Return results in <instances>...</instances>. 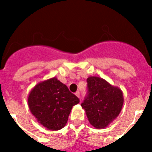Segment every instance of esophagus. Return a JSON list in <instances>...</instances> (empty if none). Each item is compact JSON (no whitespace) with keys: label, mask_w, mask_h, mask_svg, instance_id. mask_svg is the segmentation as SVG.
<instances>
[{"label":"esophagus","mask_w":152,"mask_h":152,"mask_svg":"<svg viewBox=\"0 0 152 152\" xmlns=\"http://www.w3.org/2000/svg\"><path fill=\"white\" fill-rule=\"evenodd\" d=\"M75 94H76V96H77V97L80 98V91H76V92L75 93Z\"/></svg>","instance_id":"1"}]
</instances>
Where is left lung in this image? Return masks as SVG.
Segmentation results:
<instances>
[{
  "label": "left lung",
  "instance_id": "obj_1",
  "mask_svg": "<svg viewBox=\"0 0 152 152\" xmlns=\"http://www.w3.org/2000/svg\"><path fill=\"white\" fill-rule=\"evenodd\" d=\"M122 91L99 77L87 79V95L81 103L91 125L96 129L106 127L120 113Z\"/></svg>",
  "mask_w": 152,
  "mask_h": 152
}]
</instances>
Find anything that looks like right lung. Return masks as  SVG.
Returning a JSON list of instances; mask_svg holds the SVG:
<instances>
[{
  "mask_svg": "<svg viewBox=\"0 0 152 152\" xmlns=\"http://www.w3.org/2000/svg\"><path fill=\"white\" fill-rule=\"evenodd\" d=\"M79 102V98L55 77L37 84L28 97L32 114L50 130L64 127L72 106Z\"/></svg>",
  "mask_w": 152,
  "mask_h": 152,
  "instance_id": "add662e5",
  "label": "right lung"
}]
</instances>
